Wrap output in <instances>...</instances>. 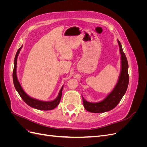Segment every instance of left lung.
<instances>
[{
    "mask_svg": "<svg viewBox=\"0 0 147 147\" xmlns=\"http://www.w3.org/2000/svg\"><path fill=\"white\" fill-rule=\"evenodd\" d=\"M121 55V70L118 82L113 90L105 98L99 102H88L82 96L83 105L85 109L92 113H104L113 109L121 100L125 94L129 84L128 63L124 54L121 44L117 39Z\"/></svg>",
    "mask_w": 147,
    "mask_h": 147,
    "instance_id": "left-lung-1",
    "label": "left lung"
}]
</instances>
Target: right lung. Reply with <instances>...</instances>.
<instances>
[{
    "instance_id": "add662e5",
    "label": "right lung",
    "mask_w": 147,
    "mask_h": 147,
    "mask_svg": "<svg viewBox=\"0 0 147 147\" xmlns=\"http://www.w3.org/2000/svg\"><path fill=\"white\" fill-rule=\"evenodd\" d=\"M22 48H23V45L18 50L14 60V68H13V81L16 90L18 92V94L21 96L22 99H23L29 106L31 107L40 110H51L54 109L59 104V102L61 100L62 96V91H63L64 85L61 87L58 96H57L55 100L51 101H43L40 100H38L36 99L32 98V97H31L28 94H26V92L23 90V88L21 86V84L18 81V79L16 74L17 59Z\"/></svg>"
}]
</instances>
